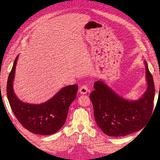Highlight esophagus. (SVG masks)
Here are the masks:
<instances>
[{
    "label": "esophagus",
    "mask_w": 160,
    "mask_h": 160,
    "mask_svg": "<svg viewBox=\"0 0 160 160\" xmlns=\"http://www.w3.org/2000/svg\"><path fill=\"white\" fill-rule=\"evenodd\" d=\"M79 91L80 93L86 94L88 91H89V88H88V86L87 85V84H84V85H82L80 88Z\"/></svg>",
    "instance_id": "esophagus-1"
}]
</instances>
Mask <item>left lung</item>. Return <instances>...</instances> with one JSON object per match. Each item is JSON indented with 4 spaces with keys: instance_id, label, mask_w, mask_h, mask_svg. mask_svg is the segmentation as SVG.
I'll return each instance as SVG.
<instances>
[{
    "instance_id": "8db88e82",
    "label": "left lung",
    "mask_w": 160,
    "mask_h": 160,
    "mask_svg": "<svg viewBox=\"0 0 160 160\" xmlns=\"http://www.w3.org/2000/svg\"><path fill=\"white\" fill-rule=\"evenodd\" d=\"M144 63L148 87L138 100L124 99L102 81L94 83L95 90L90 94L94 118L106 135L121 137L139 131L151 117L154 105L155 85L147 63L146 61Z\"/></svg>"
}]
</instances>
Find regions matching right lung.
Returning a JSON list of instances; mask_svg holds the SVG:
<instances>
[{"label":"right lung","mask_w":160,"mask_h":160,"mask_svg":"<svg viewBox=\"0 0 160 160\" xmlns=\"http://www.w3.org/2000/svg\"><path fill=\"white\" fill-rule=\"evenodd\" d=\"M17 56L7 83V96L17 120L27 130L35 134L48 135L55 133L64 125L70 104L76 99L77 84L62 88L52 99L40 104L22 102L13 89Z\"/></svg>","instance_id":"right-lung-1"}]
</instances>
